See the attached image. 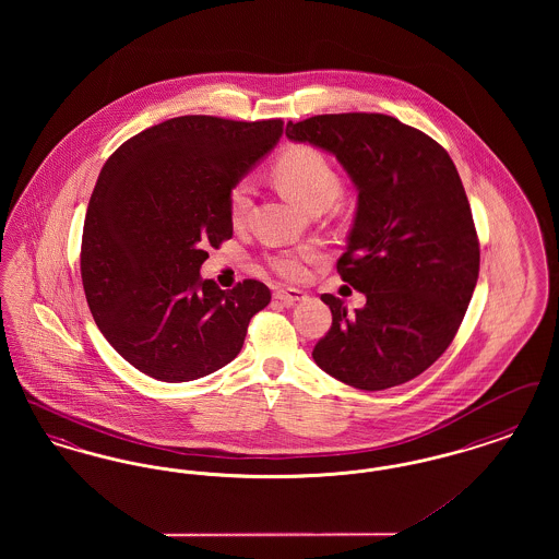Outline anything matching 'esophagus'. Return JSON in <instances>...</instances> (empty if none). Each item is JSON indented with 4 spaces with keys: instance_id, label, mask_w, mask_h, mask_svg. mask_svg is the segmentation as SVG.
I'll list each match as a JSON object with an SVG mask.
<instances>
[{
    "instance_id": "obj_1",
    "label": "esophagus",
    "mask_w": 559,
    "mask_h": 559,
    "mask_svg": "<svg viewBox=\"0 0 559 559\" xmlns=\"http://www.w3.org/2000/svg\"><path fill=\"white\" fill-rule=\"evenodd\" d=\"M274 297L278 301H283L285 306H293V304L306 299V293L299 292V289H278V292L274 293Z\"/></svg>"
}]
</instances>
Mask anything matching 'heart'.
Listing matches in <instances>:
<instances>
[{"label": "heart", "instance_id": "1", "mask_svg": "<svg viewBox=\"0 0 559 559\" xmlns=\"http://www.w3.org/2000/svg\"><path fill=\"white\" fill-rule=\"evenodd\" d=\"M274 178L281 190L301 205L304 210L317 205H331L340 192L342 180L329 159L312 146H295L287 151L274 165ZM253 182L251 178H240L228 190V212L235 224H240L253 203ZM314 247L287 249L270 258V266L285 278H299L304 274L306 262L317 258Z\"/></svg>", "mask_w": 559, "mask_h": 559}]
</instances>
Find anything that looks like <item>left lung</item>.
I'll return each instance as SVG.
<instances>
[{
    "label": "left lung",
    "mask_w": 559,
    "mask_h": 559,
    "mask_svg": "<svg viewBox=\"0 0 559 559\" xmlns=\"http://www.w3.org/2000/svg\"><path fill=\"white\" fill-rule=\"evenodd\" d=\"M285 133L331 153L358 192L337 272L367 304L349 314L320 295L333 324L314 362L367 392L415 379L451 346L478 281V235L454 163L429 135L379 112L317 115Z\"/></svg>",
    "instance_id": "obj_1"
}]
</instances>
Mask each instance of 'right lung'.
<instances>
[{
  "instance_id": "obj_1",
  "label": "right lung",
  "mask_w": 559,
  "mask_h": 559,
  "mask_svg": "<svg viewBox=\"0 0 559 559\" xmlns=\"http://www.w3.org/2000/svg\"><path fill=\"white\" fill-rule=\"evenodd\" d=\"M283 121L187 115L135 133L108 157L83 224L81 281L98 329L138 371L182 383L237 358L260 281L222 292L199 270L233 237L228 190L267 155Z\"/></svg>"
}]
</instances>
